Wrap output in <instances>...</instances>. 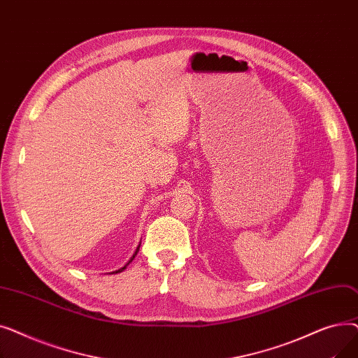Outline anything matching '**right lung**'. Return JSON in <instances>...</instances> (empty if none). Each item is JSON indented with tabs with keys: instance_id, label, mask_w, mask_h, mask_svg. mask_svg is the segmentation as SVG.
Segmentation results:
<instances>
[{
	"instance_id": "add662e5",
	"label": "right lung",
	"mask_w": 358,
	"mask_h": 358,
	"mask_svg": "<svg viewBox=\"0 0 358 358\" xmlns=\"http://www.w3.org/2000/svg\"><path fill=\"white\" fill-rule=\"evenodd\" d=\"M138 251H139V247H138V250H136V252H135V254H134V257H131V258H130V259H129V262H131V261H134V258H135V255H136V254H138ZM129 262H127V264H126V266H124V267H122V268H120V270H117V271H115V273H122V271H123V270H124V268H126V267H127V266H129Z\"/></svg>"
}]
</instances>
